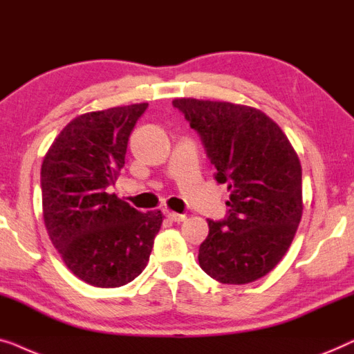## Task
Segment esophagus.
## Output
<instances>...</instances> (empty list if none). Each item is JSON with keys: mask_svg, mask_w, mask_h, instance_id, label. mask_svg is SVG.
Here are the masks:
<instances>
[{"mask_svg": "<svg viewBox=\"0 0 354 354\" xmlns=\"http://www.w3.org/2000/svg\"><path fill=\"white\" fill-rule=\"evenodd\" d=\"M167 218L175 223H181L186 220V215H181V213H175V212H167Z\"/></svg>", "mask_w": 354, "mask_h": 354, "instance_id": "esophagus-1", "label": "esophagus"}]
</instances>
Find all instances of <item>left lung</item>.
I'll return each instance as SVG.
<instances>
[{
	"label": "left lung",
	"instance_id": "left-lung-1",
	"mask_svg": "<svg viewBox=\"0 0 354 354\" xmlns=\"http://www.w3.org/2000/svg\"><path fill=\"white\" fill-rule=\"evenodd\" d=\"M227 184L225 220H208L198 265L221 283H248L282 260L303 213L301 165L277 123L261 111L220 101H173Z\"/></svg>",
	"mask_w": 354,
	"mask_h": 354
}]
</instances>
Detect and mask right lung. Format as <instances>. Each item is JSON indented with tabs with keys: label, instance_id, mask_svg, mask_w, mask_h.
<instances>
[{
	"label": "right lung",
	"instance_id": "1",
	"mask_svg": "<svg viewBox=\"0 0 354 354\" xmlns=\"http://www.w3.org/2000/svg\"><path fill=\"white\" fill-rule=\"evenodd\" d=\"M149 104L83 113L59 133L41 165L43 218L78 279L111 288L141 274L160 231V210L138 212L109 194L125 165L129 134Z\"/></svg>",
	"mask_w": 354,
	"mask_h": 354
}]
</instances>
